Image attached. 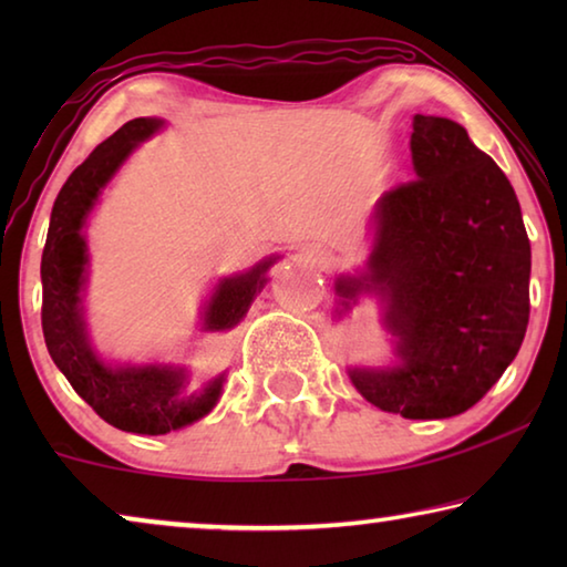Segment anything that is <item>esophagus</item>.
I'll list each match as a JSON object with an SVG mask.
<instances>
[{"mask_svg":"<svg viewBox=\"0 0 567 567\" xmlns=\"http://www.w3.org/2000/svg\"><path fill=\"white\" fill-rule=\"evenodd\" d=\"M300 257L302 260L307 262V265H312V267H332L334 265V257H332V252L324 245H318V243H310V245H305L302 249H300Z\"/></svg>","mask_w":567,"mask_h":567,"instance_id":"obj_1","label":"esophagus"}]
</instances>
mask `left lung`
<instances>
[{
    "mask_svg": "<svg viewBox=\"0 0 567 567\" xmlns=\"http://www.w3.org/2000/svg\"><path fill=\"white\" fill-rule=\"evenodd\" d=\"M412 172L378 199L362 270L334 280L342 320L378 297L392 360L348 368L372 405L408 420L473 408L520 350L530 318V239L503 169L463 124L412 117Z\"/></svg>",
    "mask_w": 567,
    "mask_h": 567,
    "instance_id": "8db88e82",
    "label": "left lung"
}]
</instances>
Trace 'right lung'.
<instances>
[{
	"instance_id": "add662e5",
	"label": "right lung",
	"mask_w": 567,
	"mask_h": 567,
	"mask_svg": "<svg viewBox=\"0 0 567 567\" xmlns=\"http://www.w3.org/2000/svg\"><path fill=\"white\" fill-rule=\"evenodd\" d=\"M165 127L159 117H137L102 142L76 167L54 199L50 233L42 252V330L56 368L76 395L124 433L165 435L203 420L219 402L225 372L203 390H189L185 364L107 362L92 344L84 318V290L90 277V247L84 227L104 187L142 142ZM280 260L270 255L249 270L223 277L199 310V330L237 328L267 285V272Z\"/></svg>"
}]
</instances>
